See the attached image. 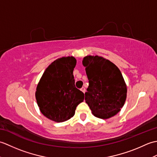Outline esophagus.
Listing matches in <instances>:
<instances>
[{
    "instance_id": "esophagus-1",
    "label": "esophagus",
    "mask_w": 157,
    "mask_h": 157,
    "mask_svg": "<svg viewBox=\"0 0 157 157\" xmlns=\"http://www.w3.org/2000/svg\"><path fill=\"white\" fill-rule=\"evenodd\" d=\"M80 90L83 92V93H85V91H86V89H85V88H84V87H82L81 89H80Z\"/></svg>"
}]
</instances>
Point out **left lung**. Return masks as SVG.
<instances>
[{
    "instance_id": "8db88e82",
    "label": "left lung",
    "mask_w": 157,
    "mask_h": 157,
    "mask_svg": "<svg viewBox=\"0 0 157 157\" xmlns=\"http://www.w3.org/2000/svg\"><path fill=\"white\" fill-rule=\"evenodd\" d=\"M82 64L89 80L85 101L92 114L103 119L117 114L127 97V86L119 69L98 55L86 56Z\"/></svg>"
}]
</instances>
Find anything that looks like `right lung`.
<instances>
[{"mask_svg": "<svg viewBox=\"0 0 157 157\" xmlns=\"http://www.w3.org/2000/svg\"><path fill=\"white\" fill-rule=\"evenodd\" d=\"M75 57L63 56L48 65L36 87V99L40 112L55 122L67 121L75 115L84 94L75 86Z\"/></svg>", "mask_w": 157, "mask_h": 157, "instance_id": "right-lung-1", "label": "right lung"}]
</instances>
